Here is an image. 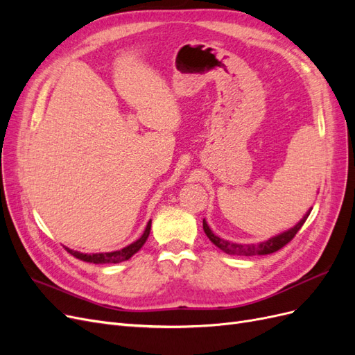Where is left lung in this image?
<instances>
[{"label": "left lung", "instance_id": "obj_1", "mask_svg": "<svg viewBox=\"0 0 355 355\" xmlns=\"http://www.w3.org/2000/svg\"><path fill=\"white\" fill-rule=\"evenodd\" d=\"M311 210H313V207H311L306 213L305 216L300 219L293 228H290L282 234L275 235V237H271L270 240L266 241H261V243H256V244H239V243H231V241H227L223 240L220 237H218V235H214L213 231L209 228V225L206 222V219H202V230L204 232H206V235L209 237V240L219 247L220 250H223L225 253L228 254H235V256H259V254H271L277 250H280L282 247H284L287 243H290L293 240L295 235L297 234V231L302 228V225L305 223V220L308 219Z\"/></svg>", "mask_w": 355, "mask_h": 355}]
</instances>
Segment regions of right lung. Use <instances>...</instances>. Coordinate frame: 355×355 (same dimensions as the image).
<instances>
[{
	"label": "right lung",
	"mask_w": 355,
	"mask_h": 355,
	"mask_svg": "<svg viewBox=\"0 0 355 355\" xmlns=\"http://www.w3.org/2000/svg\"><path fill=\"white\" fill-rule=\"evenodd\" d=\"M149 231H151V220L148 222L146 228L142 234V237L136 240L135 243L128 244L127 247H124V249L121 250H115V252H108V253H92V254H87V253H80L77 250H71L68 249V247H65V249L72 254L77 257V259L80 261H84V262H90V263H120V262H124V261H128L130 257L137 253L139 250H141V247L145 244V241L148 240L149 237Z\"/></svg>",
	"instance_id": "add662e5"
}]
</instances>
